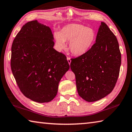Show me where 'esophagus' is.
Wrapping results in <instances>:
<instances>
[{
    "label": "esophagus",
    "instance_id": "1",
    "mask_svg": "<svg viewBox=\"0 0 132 132\" xmlns=\"http://www.w3.org/2000/svg\"><path fill=\"white\" fill-rule=\"evenodd\" d=\"M67 61H68V64L70 65V64H71V59H70V57H67Z\"/></svg>",
    "mask_w": 132,
    "mask_h": 132
}]
</instances>
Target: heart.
Masks as SVG:
<instances>
[{
	"mask_svg": "<svg viewBox=\"0 0 132 132\" xmlns=\"http://www.w3.org/2000/svg\"><path fill=\"white\" fill-rule=\"evenodd\" d=\"M55 45L59 50L66 47L65 41H70L68 47L72 54L81 55L88 52L96 40L95 30L79 24H68L60 32L54 34Z\"/></svg>",
	"mask_w": 132,
	"mask_h": 132,
	"instance_id": "obj_1",
	"label": "heart"
}]
</instances>
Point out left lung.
I'll list each match as a JSON object with an SVG mask.
<instances>
[{
	"instance_id": "1",
	"label": "left lung",
	"mask_w": 132,
	"mask_h": 132,
	"mask_svg": "<svg viewBox=\"0 0 132 132\" xmlns=\"http://www.w3.org/2000/svg\"><path fill=\"white\" fill-rule=\"evenodd\" d=\"M121 54L115 35L101 22L96 43L85 54L71 59L78 93L88 102L105 97L114 89L118 78Z\"/></svg>"
}]
</instances>
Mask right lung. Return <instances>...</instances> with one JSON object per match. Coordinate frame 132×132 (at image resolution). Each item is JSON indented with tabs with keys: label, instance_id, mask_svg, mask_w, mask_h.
Wrapping results in <instances>:
<instances>
[{
	"label": "right lung",
	"instance_id": "right-lung-1",
	"mask_svg": "<svg viewBox=\"0 0 132 132\" xmlns=\"http://www.w3.org/2000/svg\"><path fill=\"white\" fill-rule=\"evenodd\" d=\"M53 40L50 28L34 20L23 25L11 46L14 77L22 94L35 102L52 101L70 69L65 55L53 48Z\"/></svg>",
	"mask_w": 132,
	"mask_h": 132
}]
</instances>
